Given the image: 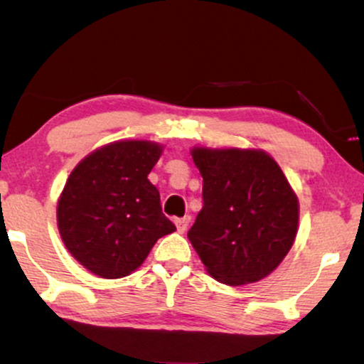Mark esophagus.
Masks as SVG:
<instances>
[{
	"instance_id": "obj_1",
	"label": "esophagus",
	"mask_w": 364,
	"mask_h": 364,
	"mask_svg": "<svg viewBox=\"0 0 364 364\" xmlns=\"http://www.w3.org/2000/svg\"><path fill=\"white\" fill-rule=\"evenodd\" d=\"M174 224H176V229H178V232H185L186 231V228H188V224H190V217H181V219H176L174 220Z\"/></svg>"
}]
</instances>
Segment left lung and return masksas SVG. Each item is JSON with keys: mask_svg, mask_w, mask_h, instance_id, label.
Listing matches in <instances>:
<instances>
[{"mask_svg": "<svg viewBox=\"0 0 364 364\" xmlns=\"http://www.w3.org/2000/svg\"><path fill=\"white\" fill-rule=\"evenodd\" d=\"M203 178V207L188 231L207 272L229 286L267 277L298 232V196L263 150H191Z\"/></svg>", "mask_w": 364, "mask_h": 364, "instance_id": "obj_1", "label": "left lung"}]
</instances>
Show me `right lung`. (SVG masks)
<instances>
[{
	"label": "right lung",
	"instance_id": "add662e5",
	"mask_svg": "<svg viewBox=\"0 0 364 364\" xmlns=\"http://www.w3.org/2000/svg\"><path fill=\"white\" fill-rule=\"evenodd\" d=\"M161 154L154 141H114L82 159L70 174L58 200V229L66 250L92 274H132L159 237L176 231L147 179Z\"/></svg>",
	"mask_w": 364,
	"mask_h": 364
}]
</instances>
